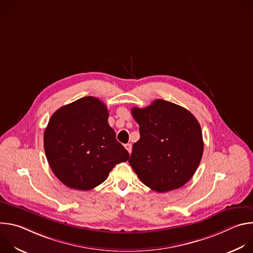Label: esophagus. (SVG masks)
<instances>
[{"label":"esophagus","mask_w":253,"mask_h":253,"mask_svg":"<svg viewBox=\"0 0 253 253\" xmlns=\"http://www.w3.org/2000/svg\"><path fill=\"white\" fill-rule=\"evenodd\" d=\"M125 148L127 149V151L129 152V154L131 153V151H132V145H131V144H126V145H125Z\"/></svg>","instance_id":"obj_1"}]
</instances>
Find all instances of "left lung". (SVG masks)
<instances>
[{"label": "left lung", "mask_w": 253, "mask_h": 253, "mask_svg": "<svg viewBox=\"0 0 253 253\" xmlns=\"http://www.w3.org/2000/svg\"><path fill=\"white\" fill-rule=\"evenodd\" d=\"M140 139L134 143L129 164L141 181L164 193L185 185L203 154L201 127L185 108L155 100L145 108H132Z\"/></svg>", "instance_id": "obj_1"}]
</instances>
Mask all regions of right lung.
<instances>
[{
    "mask_svg": "<svg viewBox=\"0 0 253 253\" xmlns=\"http://www.w3.org/2000/svg\"><path fill=\"white\" fill-rule=\"evenodd\" d=\"M108 117L106 105L87 96L59 108L50 118L44 149L52 171L67 187L93 189L116 164L129 159Z\"/></svg>",
    "mask_w": 253,
    "mask_h": 253,
    "instance_id": "obj_1",
    "label": "right lung"
}]
</instances>
